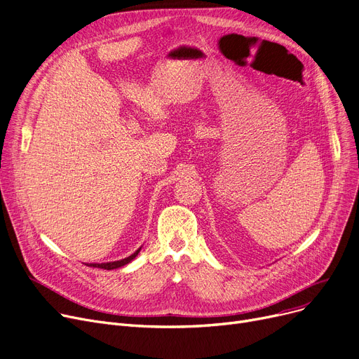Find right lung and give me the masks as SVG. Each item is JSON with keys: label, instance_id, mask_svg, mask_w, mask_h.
I'll return each mask as SVG.
<instances>
[{"label": "right lung", "instance_id": "right-lung-1", "mask_svg": "<svg viewBox=\"0 0 359 359\" xmlns=\"http://www.w3.org/2000/svg\"><path fill=\"white\" fill-rule=\"evenodd\" d=\"M140 250L142 248H139L137 251H135L134 254H131V255H128V257H126V259H123V260H118V262H111V263H93V264H89L90 267H99V269H105V270H112V269H118V267H123V266H126V264H128L131 260H134L135 259V255H137L139 252H140Z\"/></svg>", "mask_w": 359, "mask_h": 359}]
</instances>
